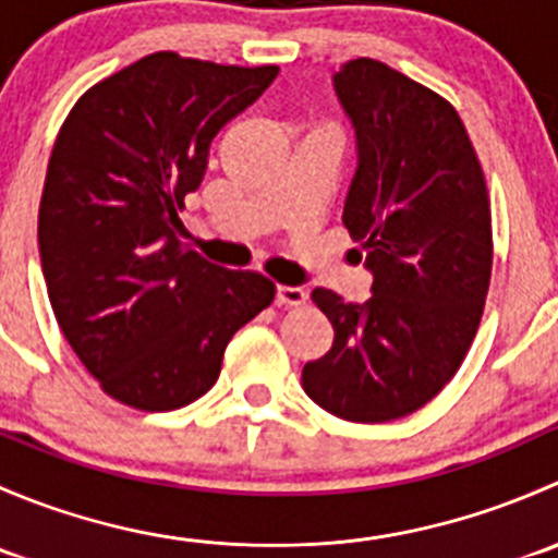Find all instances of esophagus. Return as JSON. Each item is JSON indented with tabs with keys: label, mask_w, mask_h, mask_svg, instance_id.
<instances>
[{
	"label": "esophagus",
	"mask_w": 558,
	"mask_h": 558,
	"mask_svg": "<svg viewBox=\"0 0 558 558\" xmlns=\"http://www.w3.org/2000/svg\"><path fill=\"white\" fill-rule=\"evenodd\" d=\"M305 289H296V286H278V291H275V302L280 307H300L305 305Z\"/></svg>",
	"instance_id": "1"
}]
</instances>
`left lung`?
<instances>
[{"label": "left lung", "mask_w": 558, "mask_h": 558, "mask_svg": "<svg viewBox=\"0 0 558 558\" xmlns=\"http://www.w3.org/2000/svg\"><path fill=\"white\" fill-rule=\"evenodd\" d=\"M335 88L359 143L342 223L375 280L364 305L313 291L335 342L305 364L302 388L337 418L386 424L432 402L475 340L492 283V199L446 97L375 59L348 61Z\"/></svg>", "instance_id": "left-lung-1"}]
</instances>
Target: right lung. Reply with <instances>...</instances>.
I'll return each instance as SVG.
<instances>
[{
  "instance_id": "right-lung-1",
  "label": "right lung",
  "mask_w": 558,
  "mask_h": 558,
  "mask_svg": "<svg viewBox=\"0 0 558 558\" xmlns=\"http://www.w3.org/2000/svg\"><path fill=\"white\" fill-rule=\"evenodd\" d=\"M278 66L143 56L88 88L56 137L37 240L50 307L107 397L167 413L210 391L240 326L272 305L253 269L205 262L178 238L223 123Z\"/></svg>"
}]
</instances>
